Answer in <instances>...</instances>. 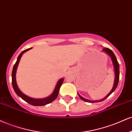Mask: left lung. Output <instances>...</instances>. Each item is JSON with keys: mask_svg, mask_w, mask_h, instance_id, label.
<instances>
[{"mask_svg": "<svg viewBox=\"0 0 132 132\" xmlns=\"http://www.w3.org/2000/svg\"><path fill=\"white\" fill-rule=\"evenodd\" d=\"M102 51H103V52H104L105 53H106L107 54H108V55H109L110 57H111V59L112 62L113 66H114V72H115V79H114V85H113V87L112 88V89H111V91H110L109 93H108V95H107L106 97H104L103 99H102V100H100L91 101V100H86V99H85V98H84V97H82L81 96H80V94L78 93L79 97H80L82 100H83L84 101L88 102V103H98V102L103 101L105 100L106 98H108V97H109V96L111 95V94H112L114 91H115V89H116V88H117V85H118V83H119V64L118 62H117V59H116L115 55H114V54L113 53L112 51H111V49H109V48H104L103 50H102Z\"/></svg>", "mask_w": 132, "mask_h": 132, "instance_id": "left-lung-1", "label": "left lung"}]
</instances>
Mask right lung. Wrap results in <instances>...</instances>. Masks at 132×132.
<instances>
[{
	"mask_svg": "<svg viewBox=\"0 0 132 132\" xmlns=\"http://www.w3.org/2000/svg\"><path fill=\"white\" fill-rule=\"evenodd\" d=\"M31 48H29V49H26V50L22 51V52L20 53V54L18 55V58H17V60L16 63L14 65L13 70H12V86H13V89L15 91V92L16 93V94L18 96L21 97L22 100L25 101L26 102H27L28 103L30 104L31 105L35 106H44V105L52 103L53 101H54L56 99V97L58 96L59 92V89L60 86H61L62 84L63 81V78H61L57 81L56 85H55V87L54 88V90L52 93L51 94L50 96H47V97H45V98H42V99H36V98H32V97H29L28 96H26V94L23 93L21 92V90L18 88V85H17L16 81V69L18 67V63L21 59V56L24 52H26V51L30 50Z\"/></svg>",
	"mask_w": 132,
	"mask_h": 132,
	"instance_id": "add662e5",
	"label": "right lung"
}]
</instances>
